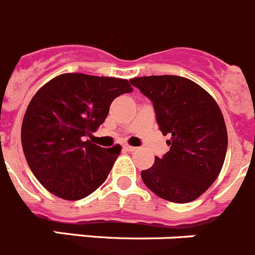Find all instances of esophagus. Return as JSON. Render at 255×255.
<instances>
[{"label":"esophagus","mask_w":255,"mask_h":255,"mask_svg":"<svg viewBox=\"0 0 255 255\" xmlns=\"http://www.w3.org/2000/svg\"><path fill=\"white\" fill-rule=\"evenodd\" d=\"M123 148H125L126 151H129V152H133V151L137 150L136 147H133V146H129V144H125V146H123Z\"/></svg>","instance_id":"1"}]
</instances>
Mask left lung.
I'll list each match as a JSON object with an SVG mask.
<instances>
[{"label":"left lung","mask_w":255,"mask_h":255,"mask_svg":"<svg viewBox=\"0 0 255 255\" xmlns=\"http://www.w3.org/2000/svg\"><path fill=\"white\" fill-rule=\"evenodd\" d=\"M153 103L156 121L170 146L141 171L146 187L174 203L205 193L219 176L228 150V130L216 100L192 80L173 75L130 79Z\"/></svg>","instance_id":"left-lung-1"}]
</instances>
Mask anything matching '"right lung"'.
<instances>
[{"mask_svg": "<svg viewBox=\"0 0 255 255\" xmlns=\"http://www.w3.org/2000/svg\"><path fill=\"white\" fill-rule=\"evenodd\" d=\"M128 80L63 73L36 91L25 112L21 144L40 184L54 196L77 201L95 192L113 167L121 146L103 148L86 139L109 113Z\"/></svg>", "mask_w": 255, "mask_h": 255, "instance_id": "1", "label": "right lung"}]
</instances>
